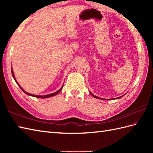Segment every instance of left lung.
Listing matches in <instances>:
<instances>
[{
  "label": "left lung",
  "mask_w": 153,
  "mask_h": 153,
  "mask_svg": "<svg viewBox=\"0 0 153 153\" xmlns=\"http://www.w3.org/2000/svg\"><path fill=\"white\" fill-rule=\"evenodd\" d=\"M90 92V93H91V95L93 97H95V98H96V99H102V100H110V99H102V98H100V97H97V96H95V95H94L91 92V91H89ZM125 95H122V96H121V97H117V98H116V99H120V98H122V97H123V96H124Z\"/></svg>",
  "instance_id": "8db88e82"
}]
</instances>
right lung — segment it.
Here are the masks:
<instances>
[{"mask_svg":"<svg viewBox=\"0 0 153 153\" xmlns=\"http://www.w3.org/2000/svg\"><path fill=\"white\" fill-rule=\"evenodd\" d=\"M11 71H12V76H13V77H14V80H15V82H16V83H17L18 85H19V87H20V89L23 91H24L25 94H27V95H30V96H31V97H37V98L45 99V98H48V97H53V96L56 95L57 94H58V93H59L61 91V90L62 89V87H63V85H63L62 86L61 88H60L59 90H58L57 91L54 92V93H51V94H48V95H33V94H31V93H29L26 92V91H24V89H22V87L20 85H19V84L18 83V82H17V81H16V78H15V76H14V71H13L12 68H11Z\"/></svg>","mask_w":153,"mask_h":153,"instance_id":"add662e5","label":"right lung"}]
</instances>
